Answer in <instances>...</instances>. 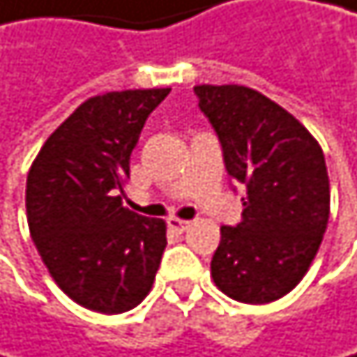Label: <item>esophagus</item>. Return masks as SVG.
Instances as JSON below:
<instances>
[{
    "instance_id": "34e87169",
    "label": "esophagus",
    "mask_w": 357,
    "mask_h": 357,
    "mask_svg": "<svg viewBox=\"0 0 357 357\" xmlns=\"http://www.w3.org/2000/svg\"><path fill=\"white\" fill-rule=\"evenodd\" d=\"M167 224H169L171 231H175V233H186L188 228H190V222L188 220H180V218H169Z\"/></svg>"
}]
</instances>
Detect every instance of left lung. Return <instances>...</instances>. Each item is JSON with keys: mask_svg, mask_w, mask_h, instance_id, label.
Returning <instances> with one entry per match:
<instances>
[{"mask_svg": "<svg viewBox=\"0 0 357 357\" xmlns=\"http://www.w3.org/2000/svg\"><path fill=\"white\" fill-rule=\"evenodd\" d=\"M195 93L228 175L248 188L241 222L220 228L211 277L239 303H273L296 288L324 239L330 215L324 152L292 114L254 89L201 84Z\"/></svg>", "mask_w": 357, "mask_h": 357, "instance_id": "8db88e82", "label": "left lung"}]
</instances>
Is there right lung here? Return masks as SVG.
I'll return each instance as SVG.
<instances>
[{
  "mask_svg": "<svg viewBox=\"0 0 357 357\" xmlns=\"http://www.w3.org/2000/svg\"><path fill=\"white\" fill-rule=\"evenodd\" d=\"M171 89L91 97L46 139L27 175L31 239L78 305L124 313L150 292L167 245L162 220L122 205L131 152Z\"/></svg>",
  "mask_w": 357,
  "mask_h": 357,
  "instance_id": "obj_1",
  "label": "right lung"
}]
</instances>
